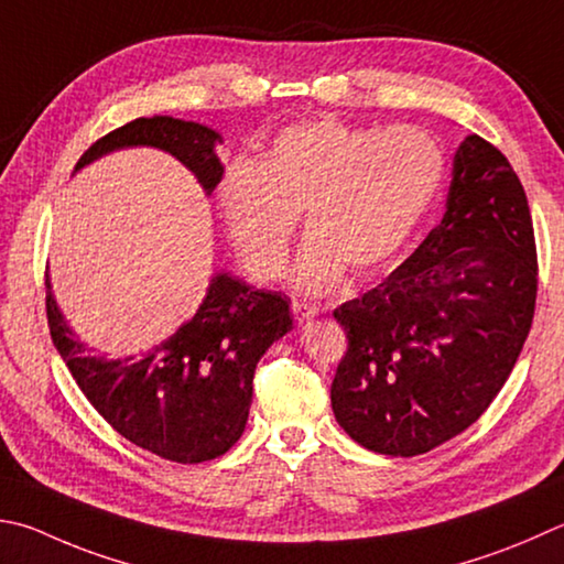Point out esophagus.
Wrapping results in <instances>:
<instances>
[{
	"mask_svg": "<svg viewBox=\"0 0 564 564\" xmlns=\"http://www.w3.org/2000/svg\"><path fill=\"white\" fill-rule=\"evenodd\" d=\"M291 313H293V317L299 323H311L313 317L317 315V308L315 305H311V303H303V301H293L291 303Z\"/></svg>",
	"mask_w": 564,
	"mask_h": 564,
	"instance_id": "34e87169",
	"label": "esophagus"
}]
</instances>
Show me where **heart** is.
<instances>
[{"mask_svg": "<svg viewBox=\"0 0 564 564\" xmlns=\"http://www.w3.org/2000/svg\"><path fill=\"white\" fill-rule=\"evenodd\" d=\"M444 150L426 130L352 128L333 118L283 128L253 160H234L217 209L239 261L269 281L289 263L295 217L308 241L295 283L321 293L380 271L404 247L444 184Z\"/></svg>", "mask_w": 564, "mask_h": 564, "instance_id": "1", "label": "heart"}]
</instances>
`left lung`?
Instances as JSON below:
<instances>
[{
  "label": "left lung",
  "mask_w": 564,
  "mask_h": 564,
  "mask_svg": "<svg viewBox=\"0 0 564 564\" xmlns=\"http://www.w3.org/2000/svg\"><path fill=\"white\" fill-rule=\"evenodd\" d=\"M538 295L528 197L503 152L468 135L438 227L377 289L335 308L347 333L330 402L357 444L426 454L494 402Z\"/></svg>",
  "instance_id": "8db88e82"
}]
</instances>
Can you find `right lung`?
Listing matches in <instances>:
<instances>
[{
  "instance_id": "obj_1",
  "label": "right lung",
  "mask_w": 564,
  "mask_h": 564,
  "mask_svg": "<svg viewBox=\"0 0 564 564\" xmlns=\"http://www.w3.org/2000/svg\"><path fill=\"white\" fill-rule=\"evenodd\" d=\"M217 130L170 116L138 118L94 142L74 172L108 152L158 148L180 160L212 194L224 167ZM48 330L58 355L96 412L140 448L177 464L212 460L239 442L247 426L256 365L293 330L285 295L217 273L202 305L175 335L140 355H90L58 311L46 275Z\"/></svg>"
}]
</instances>
